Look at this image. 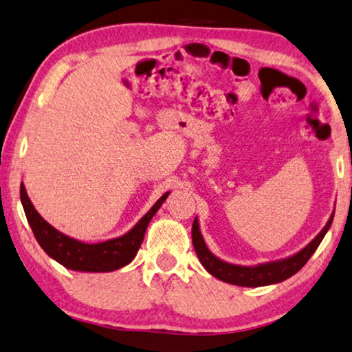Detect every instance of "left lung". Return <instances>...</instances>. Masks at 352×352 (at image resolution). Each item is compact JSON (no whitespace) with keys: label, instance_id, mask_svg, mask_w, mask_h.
<instances>
[{"label":"left lung","instance_id":"left-lung-1","mask_svg":"<svg viewBox=\"0 0 352 352\" xmlns=\"http://www.w3.org/2000/svg\"><path fill=\"white\" fill-rule=\"evenodd\" d=\"M333 214H336V210L332 212V215L324 224V228L320 230V234L316 235L310 243L304 246L302 250L295 252L293 256L279 258V261L251 265V267L224 262L220 257H217L214 252H210V250L206 245L203 234H201L198 217L195 218L193 226H192V241H193L195 252H197L199 262L203 263V267L207 270V272H209L212 276H215L217 279L228 282V284H232V285H240V287L272 285L292 278L293 274H296L299 270L307 263L309 258L312 257V254L316 251V248L320 246L321 240L324 239L326 232L329 230L333 220Z\"/></svg>","mask_w":352,"mask_h":352}]
</instances>
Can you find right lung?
<instances>
[{"mask_svg": "<svg viewBox=\"0 0 352 352\" xmlns=\"http://www.w3.org/2000/svg\"><path fill=\"white\" fill-rule=\"evenodd\" d=\"M168 195L170 192H166L155 201L151 209L126 234L101 241V243H84L80 240L68 237V235L57 230L48 221L43 220L42 215L38 214L36 207L31 203L30 197H28L25 184L21 182L20 186L23 209H25L28 223H30L42 250L65 268L73 270V272L85 273L115 272V270L123 268L124 265L134 261L143 237H145L149 221L157 214V210L164 204V201L168 198Z\"/></svg>", "mask_w": 352, "mask_h": 352, "instance_id": "right-lung-1", "label": "right lung"}]
</instances>
